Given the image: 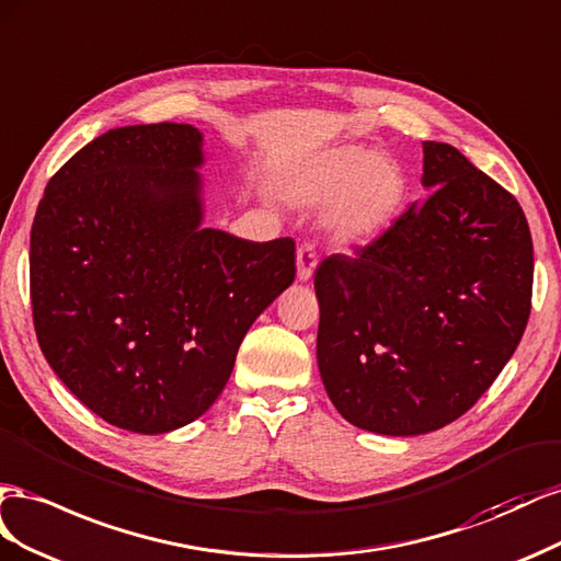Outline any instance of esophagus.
Instances as JSON below:
<instances>
[{
    "mask_svg": "<svg viewBox=\"0 0 561 561\" xmlns=\"http://www.w3.org/2000/svg\"><path fill=\"white\" fill-rule=\"evenodd\" d=\"M296 265H298V279L306 282V279L312 277V272L317 267V251H314V247L310 242L298 247V251H296Z\"/></svg>",
    "mask_w": 561,
    "mask_h": 561,
    "instance_id": "obj_1",
    "label": "esophagus"
}]
</instances>
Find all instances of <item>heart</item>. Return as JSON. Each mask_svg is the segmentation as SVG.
I'll return each mask as SVG.
<instances>
[{
    "label": "heart",
    "instance_id": "b5f03b06",
    "mask_svg": "<svg viewBox=\"0 0 561 561\" xmlns=\"http://www.w3.org/2000/svg\"><path fill=\"white\" fill-rule=\"evenodd\" d=\"M294 202H324V226L343 244L371 242L386 232L409 195L404 169L369 148L343 146L310 159L284 181Z\"/></svg>",
    "mask_w": 561,
    "mask_h": 561
}]
</instances>
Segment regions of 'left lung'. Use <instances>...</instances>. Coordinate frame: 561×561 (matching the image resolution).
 Here are the masks:
<instances>
[{"instance_id": "obj_1", "label": "left lung", "mask_w": 561, "mask_h": 561, "mask_svg": "<svg viewBox=\"0 0 561 561\" xmlns=\"http://www.w3.org/2000/svg\"><path fill=\"white\" fill-rule=\"evenodd\" d=\"M432 195L355 255L314 272L317 364L345 421L425 435L470 411L531 314L534 242L519 202L446 142H423Z\"/></svg>"}]
</instances>
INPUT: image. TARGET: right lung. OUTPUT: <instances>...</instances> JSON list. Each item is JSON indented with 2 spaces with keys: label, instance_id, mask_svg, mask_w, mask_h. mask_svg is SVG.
<instances>
[{
  "label": "right lung",
  "instance_id": "obj_1",
  "mask_svg": "<svg viewBox=\"0 0 561 561\" xmlns=\"http://www.w3.org/2000/svg\"><path fill=\"white\" fill-rule=\"evenodd\" d=\"M202 134L110 129L44 190L30 232L32 322L66 388L110 425L159 435L209 409L239 343L296 277V242L202 228Z\"/></svg>",
  "mask_w": 561,
  "mask_h": 561
}]
</instances>
